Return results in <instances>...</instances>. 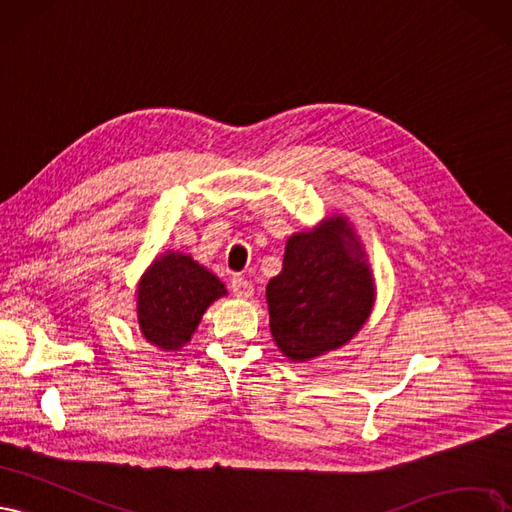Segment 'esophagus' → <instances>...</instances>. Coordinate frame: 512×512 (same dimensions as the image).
I'll list each match as a JSON object with an SVG mask.
<instances>
[{
    "instance_id": "34e87169",
    "label": "esophagus",
    "mask_w": 512,
    "mask_h": 512,
    "mask_svg": "<svg viewBox=\"0 0 512 512\" xmlns=\"http://www.w3.org/2000/svg\"><path fill=\"white\" fill-rule=\"evenodd\" d=\"M232 291L236 298H251L253 295V283L244 276H234L232 278Z\"/></svg>"
}]
</instances>
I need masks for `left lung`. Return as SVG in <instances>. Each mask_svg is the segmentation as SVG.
<instances>
[{"mask_svg":"<svg viewBox=\"0 0 512 512\" xmlns=\"http://www.w3.org/2000/svg\"><path fill=\"white\" fill-rule=\"evenodd\" d=\"M357 251L342 219L287 242L283 270L266 291L272 336L287 357L306 361L334 351L368 319L374 285Z\"/></svg>","mask_w":512,"mask_h":512,"instance_id":"left-lung-1","label":"left lung"}]
</instances>
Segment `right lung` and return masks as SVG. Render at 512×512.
I'll return each instance as SVG.
<instances>
[{
	"label": "right lung",
	"instance_id": "1",
	"mask_svg": "<svg viewBox=\"0 0 512 512\" xmlns=\"http://www.w3.org/2000/svg\"><path fill=\"white\" fill-rule=\"evenodd\" d=\"M225 293L221 280L189 255L159 257L138 285L144 338L159 349H178L191 338L206 308Z\"/></svg>",
	"mask_w": 512,
	"mask_h": 512
}]
</instances>
